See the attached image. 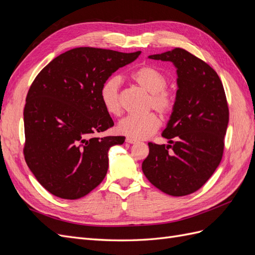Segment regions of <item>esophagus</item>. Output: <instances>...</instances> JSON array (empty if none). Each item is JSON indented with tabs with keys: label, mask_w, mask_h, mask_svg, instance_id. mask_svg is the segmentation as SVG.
<instances>
[{
	"label": "esophagus",
	"mask_w": 255,
	"mask_h": 255,
	"mask_svg": "<svg viewBox=\"0 0 255 255\" xmlns=\"http://www.w3.org/2000/svg\"><path fill=\"white\" fill-rule=\"evenodd\" d=\"M126 141H127L128 143H137V140H136V139H133V138H130V137H127Z\"/></svg>",
	"instance_id": "obj_1"
}]
</instances>
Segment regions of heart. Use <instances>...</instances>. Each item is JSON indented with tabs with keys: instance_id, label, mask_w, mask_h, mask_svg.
Here are the masks:
<instances>
[{
	"instance_id": "obj_1",
	"label": "heart",
	"mask_w": 255,
	"mask_h": 255,
	"mask_svg": "<svg viewBox=\"0 0 255 255\" xmlns=\"http://www.w3.org/2000/svg\"><path fill=\"white\" fill-rule=\"evenodd\" d=\"M130 79L142 90L148 92L146 109L157 111L161 116L170 115L175 104L172 92L166 88L167 78L165 74L153 66H143L136 69L130 74ZM120 76L113 75L105 80L100 88V100L105 111L114 116L121 113L120 105ZM160 120L155 114L149 113L140 117L128 116L119 121L117 130L133 139H144L158 129Z\"/></svg>"
}]
</instances>
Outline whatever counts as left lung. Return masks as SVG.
<instances>
[{"instance_id": "1", "label": "left lung", "mask_w": 255, "mask_h": 255, "mask_svg": "<svg viewBox=\"0 0 255 255\" xmlns=\"http://www.w3.org/2000/svg\"><path fill=\"white\" fill-rule=\"evenodd\" d=\"M149 58L173 64L177 90L161 134L169 144L148 143L142 171L165 194L187 196L203 186L221 161L229 123L225 89L212 67L183 49Z\"/></svg>"}]
</instances>
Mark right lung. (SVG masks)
I'll use <instances>...</instances> for the list:
<instances>
[{
	"label": "right lung",
	"instance_id": "add662e5",
	"mask_svg": "<svg viewBox=\"0 0 255 255\" xmlns=\"http://www.w3.org/2000/svg\"><path fill=\"white\" fill-rule=\"evenodd\" d=\"M140 53L75 48L54 58L36 76L23 112L24 157L52 195L80 199L103 181L110 149L126 137L94 136L114 126L100 88Z\"/></svg>",
	"mask_w": 255,
	"mask_h": 255
}]
</instances>
